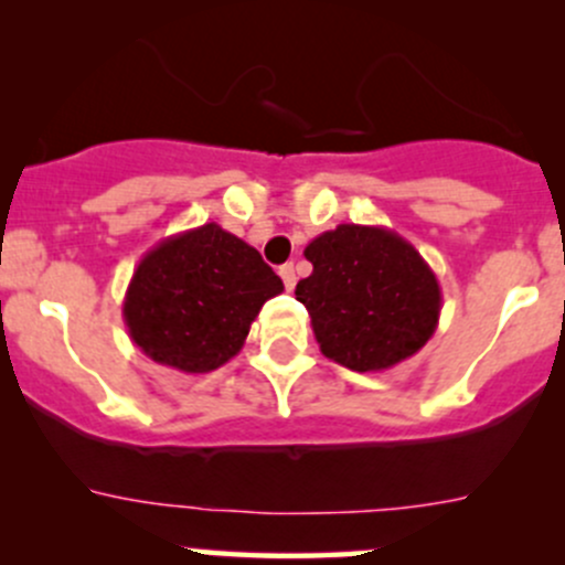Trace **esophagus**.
I'll return each instance as SVG.
<instances>
[{"label": "esophagus", "mask_w": 565, "mask_h": 565, "mask_svg": "<svg viewBox=\"0 0 565 565\" xmlns=\"http://www.w3.org/2000/svg\"><path fill=\"white\" fill-rule=\"evenodd\" d=\"M278 276L284 278V287H287L289 292H292V289H295V281H298V278H295V265H284V267H278Z\"/></svg>", "instance_id": "34e87169"}]
</instances>
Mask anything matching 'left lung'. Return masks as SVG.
Listing matches in <instances>:
<instances>
[{
	"mask_svg": "<svg viewBox=\"0 0 565 565\" xmlns=\"http://www.w3.org/2000/svg\"><path fill=\"white\" fill-rule=\"evenodd\" d=\"M315 265L298 281L324 358L352 372H385L435 335L443 292L413 243L385 226L339 224L303 250Z\"/></svg>",
	"mask_w": 565,
	"mask_h": 565,
	"instance_id": "obj_1",
	"label": "left lung"
}]
</instances>
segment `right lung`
I'll return each mask as SVG.
<instances>
[{
	"instance_id": "1",
	"label": "right lung",
	"mask_w": 565,
	"mask_h": 565,
	"mask_svg": "<svg viewBox=\"0 0 565 565\" xmlns=\"http://www.w3.org/2000/svg\"><path fill=\"white\" fill-rule=\"evenodd\" d=\"M281 292V278L259 250L218 224H204L163 237L141 256L122 319L150 361L207 374L243 350L265 300Z\"/></svg>"
}]
</instances>
